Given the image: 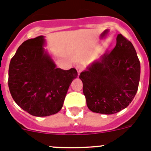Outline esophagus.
Masks as SVG:
<instances>
[{"mask_svg": "<svg viewBox=\"0 0 151 151\" xmlns=\"http://www.w3.org/2000/svg\"><path fill=\"white\" fill-rule=\"evenodd\" d=\"M76 70H77V72H78V75H79L80 73H82V67L81 66H80V65H77V66H76Z\"/></svg>", "mask_w": 151, "mask_h": 151, "instance_id": "obj_1", "label": "esophagus"}]
</instances>
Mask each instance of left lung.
<instances>
[{
    "label": "left lung",
    "instance_id": "1",
    "mask_svg": "<svg viewBox=\"0 0 151 151\" xmlns=\"http://www.w3.org/2000/svg\"><path fill=\"white\" fill-rule=\"evenodd\" d=\"M140 73L134 46L119 34L113 50L92 63L79 76L89 110L109 115L127 107L138 91Z\"/></svg>",
    "mask_w": 151,
    "mask_h": 151
}]
</instances>
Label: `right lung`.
Instances as JSON below:
<instances>
[{"instance_id":"right-lung-1","label":"right lung","mask_w":151,"mask_h":151,"mask_svg":"<svg viewBox=\"0 0 151 151\" xmlns=\"http://www.w3.org/2000/svg\"><path fill=\"white\" fill-rule=\"evenodd\" d=\"M43 35L24 41L10 63L8 86L13 99L35 116H47L62 108L69 85L78 76L63 70L44 49Z\"/></svg>"}]
</instances>
